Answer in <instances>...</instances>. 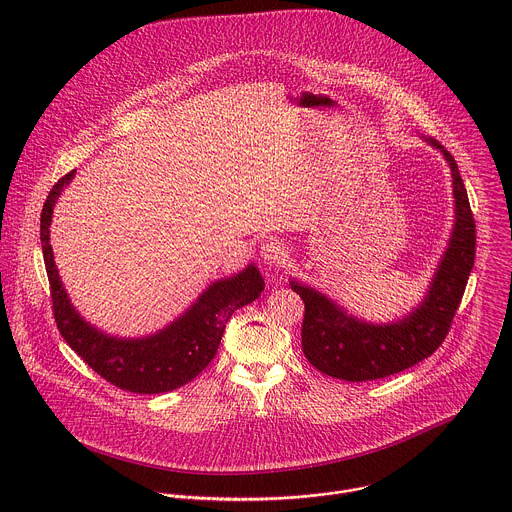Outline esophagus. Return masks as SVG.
Segmentation results:
<instances>
[{
  "mask_svg": "<svg viewBox=\"0 0 512 512\" xmlns=\"http://www.w3.org/2000/svg\"><path fill=\"white\" fill-rule=\"evenodd\" d=\"M287 257V247L279 239H267L261 245V259L267 265H281Z\"/></svg>",
  "mask_w": 512,
  "mask_h": 512,
  "instance_id": "esophagus-1",
  "label": "esophagus"
}]
</instances>
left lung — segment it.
Wrapping results in <instances>:
<instances>
[{
    "instance_id": "8db88e82",
    "label": "left lung",
    "mask_w": 512,
    "mask_h": 512,
    "mask_svg": "<svg viewBox=\"0 0 512 512\" xmlns=\"http://www.w3.org/2000/svg\"><path fill=\"white\" fill-rule=\"evenodd\" d=\"M425 141L441 149L451 167L455 227L423 303L397 323L373 325L347 315L313 287L291 281V289L305 303L303 353L315 369L329 377L351 383L373 381L421 363L445 341L461 305L475 265V219L457 161L437 139L425 137Z\"/></svg>"
}]
</instances>
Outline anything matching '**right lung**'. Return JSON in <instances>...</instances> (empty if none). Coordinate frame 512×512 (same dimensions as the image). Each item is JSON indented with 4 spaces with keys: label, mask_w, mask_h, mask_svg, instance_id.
I'll return each instance as SVG.
<instances>
[{
    "label": "right lung",
    "mask_w": 512,
    "mask_h": 512,
    "mask_svg": "<svg viewBox=\"0 0 512 512\" xmlns=\"http://www.w3.org/2000/svg\"><path fill=\"white\" fill-rule=\"evenodd\" d=\"M63 175L41 209V251L51 289L53 317L65 343L107 383L139 395H157L193 381L215 357L231 315L255 301L265 281L255 265L211 283L171 325L143 339H117L97 331L71 305L49 245V225L57 197L73 179Z\"/></svg>",
    "instance_id": "right-lung-1"
}]
</instances>
